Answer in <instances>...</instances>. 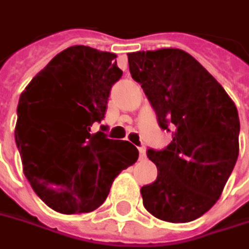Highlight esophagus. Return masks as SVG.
Instances as JSON below:
<instances>
[{"label": "esophagus", "mask_w": 249, "mask_h": 249, "mask_svg": "<svg viewBox=\"0 0 249 249\" xmlns=\"http://www.w3.org/2000/svg\"><path fill=\"white\" fill-rule=\"evenodd\" d=\"M138 152H140V159H145L146 158V152H145L144 146H140Z\"/></svg>", "instance_id": "obj_1"}]
</instances>
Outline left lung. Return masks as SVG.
Here are the masks:
<instances>
[{
    "label": "left lung",
    "mask_w": 249,
    "mask_h": 249,
    "mask_svg": "<svg viewBox=\"0 0 249 249\" xmlns=\"http://www.w3.org/2000/svg\"><path fill=\"white\" fill-rule=\"evenodd\" d=\"M127 57L130 74L141 83L159 126L173 130L166 148L146 152L158 178L141 188L144 207L161 221H195L221 197L237 161V108L186 52L168 48Z\"/></svg>",
    "instance_id": "8db88e82"
}]
</instances>
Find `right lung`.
Wrapping results in <instances>:
<instances>
[{"mask_svg":"<svg viewBox=\"0 0 249 249\" xmlns=\"http://www.w3.org/2000/svg\"><path fill=\"white\" fill-rule=\"evenodd\" d=\"M116 54L76 45L35 75L18 105L15 140L23 171L46 206L83 214L105 201L113 179L138 159L128 141L107 138L108 97L122 78Z\"/></svg>","mask_w":249,"mask_h":249,"instance_id":"add662e5","label":"right lung"}]
</instances>
